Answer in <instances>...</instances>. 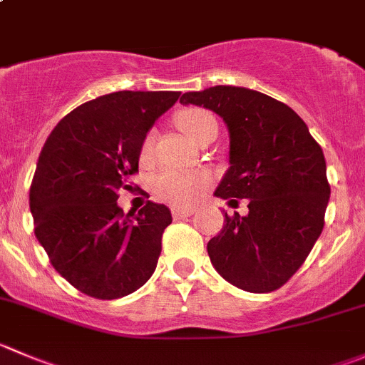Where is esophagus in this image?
Wrapping results in <instances>:
<instances>
[{"mask_svg":"<svg viewBox=\"0 0 365 365\" xmlns=\"http://www.w3.org/2000/svg\"><path fill=\"white\" fill-rule=\"evenodd\" d=\"M171 214L175 219H185V217H190V215L194 214V210L192 208H173Z\"/></svg>","mask_w":365,"mask_h":365,"instance_id":"esophagus-1","label":"esophagus"}]
</instances>
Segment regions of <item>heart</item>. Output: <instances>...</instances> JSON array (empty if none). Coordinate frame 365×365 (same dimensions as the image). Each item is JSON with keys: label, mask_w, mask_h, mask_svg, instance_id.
<instances>
[{"label": "heart", "mask_w": 365, "mask_h": 365, "mask_svg": "<svg viewBox=\"0 0 365 365\" xmlns=\"http://www.w3.org/2000/svg\"><path fill=\"white\" fill-rule=\"evenodd\" d=\"M178 126L189 139L200 140L201 137L212 128H217V121L214 115L201 108H190V110L182 112L178 115ZM155 140H157V133L151 130L146 133L140 144V158L148 160L151 158L155 150ZM210 183L207 173H183V171H169L160 173L155 180V192L160 200L168 201L171 205H178V207H187V205L194 203L200 197V194Z\"/></svg>", "instance_id": "heart-1"}]
</instances>
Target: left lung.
<instances>
[{"label":"left lung","mask_w":365,"mask_h":365,"mask_svg":"<svg viewBox=\"0 0 365 365\" xmlns=\"http://www.w3.org/2000/svg\"><path fill=\"white\" fill-rule=\"evenodd\" d=\"M183 105L215 112L230 132V169L215 196L246 217L225 214L207 244L215 271L247 292H272L302 267L324 226L330 200L323 150L305 121L282 101L244 87L215 85L185 93Z\"/></svg>","instance_id":"left-lung-1"}]
</instances>
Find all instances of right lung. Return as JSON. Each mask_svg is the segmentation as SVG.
<instances>
[{
    "label": "right lung",
    "mask_w": 365,
    "mask_h": 365,
    "mask_svg": "<svg viewBox=\"0 0 365 365\" xmlns=\"http://www.w3.org/2000/svg\"><path fill=\"white\" fill-rule=\"evenodd\" d=\"M180 93L119 91L67 114L49 133L30 187L35 237L53 267L83 294L118 299L143 287L157 267L168 207H118L139 173L140 144Z\"/></svg>",
    "instance_id": "1"
}]
</instances>
